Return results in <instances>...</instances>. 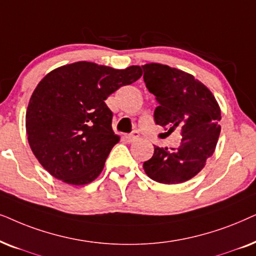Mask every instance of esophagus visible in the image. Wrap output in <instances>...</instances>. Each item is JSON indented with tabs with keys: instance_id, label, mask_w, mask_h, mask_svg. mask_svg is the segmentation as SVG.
<instances>
[{
	"instance_id": "34e87169",
	"label": "esophagus",
	"mask_w": 256,
	"mask_h": 256,
	"mask_svg": "<svg viewBox=\"0 0 256 256\" xmlns=\"http://www.w3.org/2000/svg\"><path fill=\"white\" fill-rule=\"evenodd\" d=\"M126 138H128V140L130 142L137 140V139L139 138V132L138 131H134V132H132V134H128Z\"/></svg>"
}]
</instances>
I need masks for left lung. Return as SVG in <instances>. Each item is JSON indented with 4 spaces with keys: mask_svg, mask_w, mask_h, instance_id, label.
Masks as SVG:
<instances>
[{
    "mask_svg": "<svg viewBox=\"0 0 256 256\" xmlns=\"http://www.w3.org/2000/svg\"><path fill=\"white\" fill-rule=\"evenodd\" d=\"M144 82L156 96V124L168 134L178 130L182 145L168 151L154 146L152 158L142 168L160 184H180L192 179L213 154L219 139L221 111L213 94L202 82L182 70L150 63L142 66Z\"/></svg>",
    "mask_w": 256,
    "mask_h": 256,
    "instance_id": "8db88e82",
    "label": "left lung"
}]
</instances>
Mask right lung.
<instances>
[{"instance_id":"obj_1","label":"right lung","mask_w":256,"mask_h":256,"mask_svg":"<svg viewBox=\"0 0 256 256\" xmlns=\"http://www.w3.org/2000/svg\"><path fill=\"white\" fill-rule=\"evenodd\" d=\"M142 74L138 66L117 70L91 62L48 74L32 92L26 116L29 145L40 165L70 185L94 182L119 142L105 100Z\"/></svg>"}]
</instances>
